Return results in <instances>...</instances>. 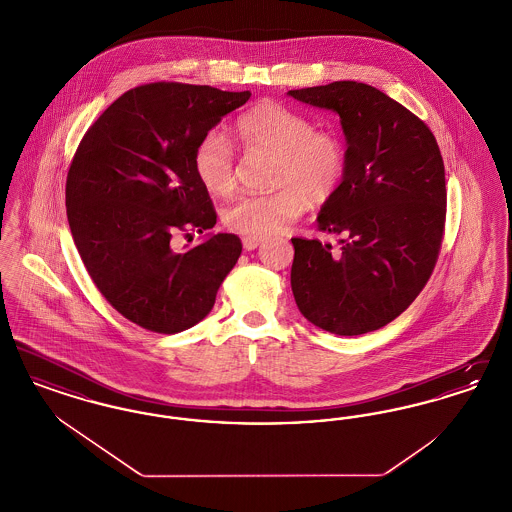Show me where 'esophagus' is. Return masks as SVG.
I'll return each instance as SVG.
<instances>
[{"mask_svg":"<svg viewBox=\"0 0 512 512\" xmlns=\"http://www.w3.org/2000/svg\"><path fill=\"white\" fill-rule=\"evenodd\" d=\"M242 242H244L245 251H253V249H257L259 245L263 244V238H257V236H245Z\"/></svg>","mask_w":512,"mask_h":512,"instance_id":"obj_1","label":"esophagus"}]
</instances>
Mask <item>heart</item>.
<instances>
[{
    "instance_id": "b5f03b06",
    "label": "heart",
    "mask_w": 512,
    "mask_h": 512,
    "mask_svg": "<svg viewBox=\"0 0 512 512\" xmlns=\"http://www.w3.org/2000/svg\"><path fill=\"white\" fill-rule=\"evenodd\" d=\"M245 149L272 151L267 194H245L222 213L224 224L244 236L265 238L282 232L307 203H324L340 188L347 167L345 146L334 132L315 130L303 113L276 101H263L234 122ZM236 159L230 140L207 132L195 146L194 172L213 195H226L236 184Z\"/></svg>"
}]
</instances>
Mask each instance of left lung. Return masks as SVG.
<instances>
[{
	"label": "left lung",
	"mask_w": 512,
	"mask_h": 512,
	"mask_svg": "<svg viewBox=\"0 0 512 512\" xmlns=\"http://www.w3.org/2000/svg\"><path fill=\"white\" fill-rule=\"evenodd\" d=\"M340 115L347 167L318 213L336 247L292 238V292L301 315L338 336L399 317L426 286L445 228V169L432 130L384 92L353 80L290 90Z\"/></svg>",
	"instance_id": "obj_1"
}]
</instances>
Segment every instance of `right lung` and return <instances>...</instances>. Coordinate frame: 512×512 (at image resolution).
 Wrapping results in <instances>:
<instances>
[{
    "label": "right lung",
    "mask_w": 512,
    "mask_h": 512,
    "mask_svg": "<svg viewBox=\"0 0 512 512\" xmlns=\"http://www.w3.org/2000/svg\"><path fill=\"white\" fill-rule=\"evenodd\" d=\"M251 92L153 82L124 92L84 134L67 174L74 245L101 295L130 322L159 334L209 315L238 263L234 234L184 251L174 238L217 224L194 172L197 142Z\"/></svg>",
    "instance_id": "1"
}]
</instances>
